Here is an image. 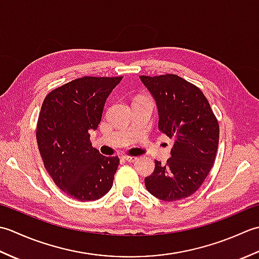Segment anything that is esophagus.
<instances>
[{
	"label": "esophagus",
	"mask_w": 259,
	"mask_h": 259,
	"mask_svg": "<svg viewBox=\"0 0 259 259\" xmlns=\"http://www.w3.org/2000/svg\"><path fill=\"white\" fill-rule=\"evenodd\" d=\"M123 159L125 161H129V162H135L137 159V157H133V156H123Z\"/></svg>",
	"instance_id": "esophagus-1"
}]
</instances>
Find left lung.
Returning a JSON list of instances; mask_svg holds the SVG:
<instances>
[{
    "label": "left lung",
    "instance_id": "8db88e82",
    "mask_svg": "<svg viewBox=\"0 0 259 259\" xmlns=\"http://www.w3.org/2000/svg\"><path fill=\"white\" fill-rule=\"evenodd\" d=\"M155 98L159 129L174 140L167 163L155 160L145 178L147 190L163 201L181 200L200 188L212 168L219 142V124L207 98L179 75H141Z\"/></svg>",
    "mask_w": 259,
    "mask_h": 259
}]
</instances>
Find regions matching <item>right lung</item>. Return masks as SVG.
Wrapping results in <instances>:
<instances>
[{
    "mask_svg": "<svg viewBox=\"0 0 259 259\" xmlns=\"http://www.w3.org/2000/svg\"><path fill=\"white\" fill-rule=\"evenodd\" d=\"M123 76H82L49 92L36 124V141L47 171L60 189L92 201L111 189L119 157L102 156L90 142L107 98Z\"/></svg>",
    "mask_w": 259,
    "mask_h": 259,
    "instance_id": "right-lung-1",
    "label": "right lung"
}]
</instances>
